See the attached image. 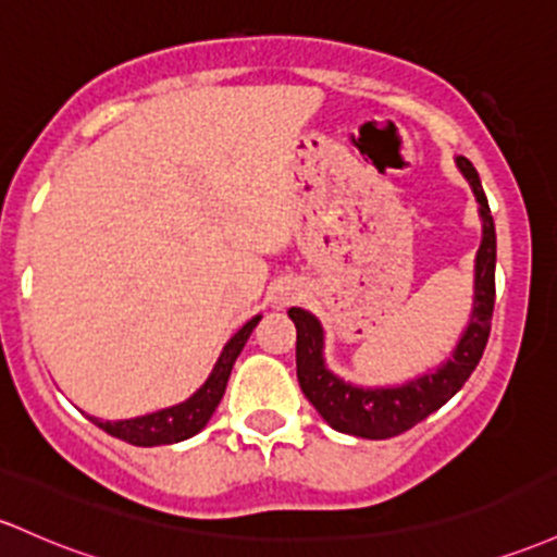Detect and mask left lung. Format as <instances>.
<instances>
[{"mask_svg": "<svg viewBox=\"0 0 557 557\" xmlns=\"http://www.w3.org/2000/svg\"><path fill=\"white\" fill-rule=\"evenodd\" d=\"M466 180L473 187L484 219V240L475 256V304L466 335L444 368L399 388H357L344 383L322 362V327L309 311L293 307L288 317L296 322V375L304 396L314 405L335 431L359 438H391L409 431L428 414L444 407L457 394L484 354L494 311V264H497V235L488 200L481 187L479 171L468 158H457Z\"/></svg>", "mask_w": 557, "mask_h": 557, "instance_id": "1", "label": "left lung"}]
</instances>
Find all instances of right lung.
Returning a JSON list of instances; mask_svg holds the SVG:
<instances>
[{"instance_id": "add662e5", "label": "right lung", "mask_w": 557, "mask_h": 557, "mask_svg": "<svg viewBox=\"0 0 557 557\" xmlns=\"http://www.w3.org/2000/svg\"><path fill=\"white\" fill-rule=\"evenodd\" d=\"M259 320L261 317H253V320L246 322V325L232 335L209 381L195 391L187 401H182V405L161 409V412L143 414V418H134V420H119V423H110V420L102 423V420L97 418H89V420L95 425H100L106 433H110V436L121 438V442H129L134 447L176 444V442H185L189 436H195L198 431H203L206 423L211 420L213 409H216L219 401H222L224 388H227V381H230L232 364H235L237 354H240L243 346H246L248 335L253 333L256 325H259Z\"/></svg>"}]
</instances>
